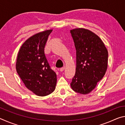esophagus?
I'll use <instances>...</instances> for the list:
<instances>
[{"instance_id": "34e87169", "label": "esophagus", "mask_w": 125, "mask_h": 125, "mask_svg": "<svg viewBox=\"0 0 125 125\" xmlns=\"http://www.w3.org/2000/svg\"><path fill=\"white\" fill-rule=\"evenodd\" d=\"M65 69V67H62V68H61L60 69V71H61V72H63V71H64Z\"/></svg>"}]
</instances>
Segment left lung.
<instances>
[{
    "label": "left lung",
    "mask_w": 125,
    "mask_h": 125,
    "mask_svg": "<svg viewBox=\"0 0 125 125\" xmlns=\"http://www.w3.org/2000/svg\"><path fill=\"white\" fill-rule=\"evenodd\" d=\"M71 33L76 49L77 62L71 85L75 92L86 94L104 76L108 52L100 38L89 30L75 29L71 30Z\"/></svg>",
    "instance_id": "8db88e82"
}]
</instances>
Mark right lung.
<instances>
[{
    "label": "right lung",
    "mask_w": 125,
    "mask_h": 125,
    "mask_svg": "<svg viewBox=\"0 0 125 125\" xmlns=\"http://www.w3.org/2000/svg\"><path fill=\"white\" fill-rule=\"evenodd\" d=\"M52 30L36 33L27 39L19 51L17 73L26 87L38 96H44L55 89L57 75L51 68L45 47Z\"/></svg>",
    "instance_id": "1"
}]
</instances>
